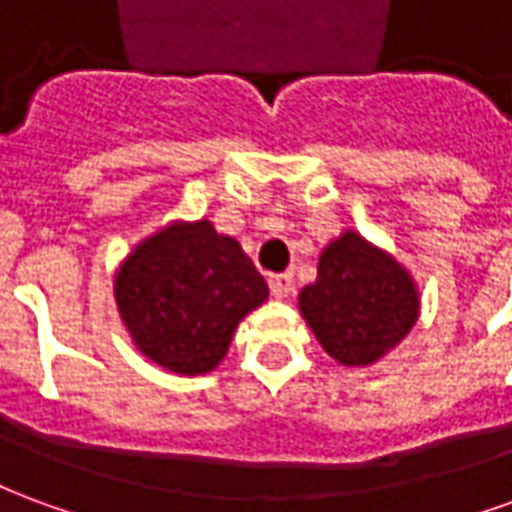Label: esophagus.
I'll return each instance as SVG.
<instances>
[{"instance_id": "1", "label": "esophagus", "mask_w": 512, "mask_h": 512, "mask_svg": "<svg viewBox=\"0 0 512 512\" xmlns=\"http://www.w3.org/2000/svg\"><path fill=\"white\" fill-rule=\"evenodd\" d=\"M268 285H271V293L277 296V299H288L290 293H293V274L285 271V274H274V277L268 279Z\"/></svg>"}]
</instances>
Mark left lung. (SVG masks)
<instances>
[{"mask_svg": "<svg viewBox=\"0 0 512 512\" xmlns=\"http://www.w3.org/2000/svg\"><path fill=\"white\" fill-rule=\"evenodd\" d=\"M299 310L326 354L367 367L414 329L419 290L395 257L345 230L321 252L318 279L299 293Z\"/></svg>", "mask_w": 512, "mask_h": 512, "instance_id": "obj_1", "label": "left lung"}]
</instances>
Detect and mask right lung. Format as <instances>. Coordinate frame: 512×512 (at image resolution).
<instances>
[{"label": "right lung", "instance_id": "obj_1", "mask_svg": "<svg viewBox=\"0 0 512 512\" xmlns=\"http://www.w3.org/2000/svg\"><path fill=\"white\" fill-rule=\"evenodd\" d=\"M266 299V279L241 244L208 219L161 227L115 274L117 310L134 345L180 376L211 373L238 323Z\"/></svg>", "mask_w": 512, "mask_h": 512}]
</instances>
